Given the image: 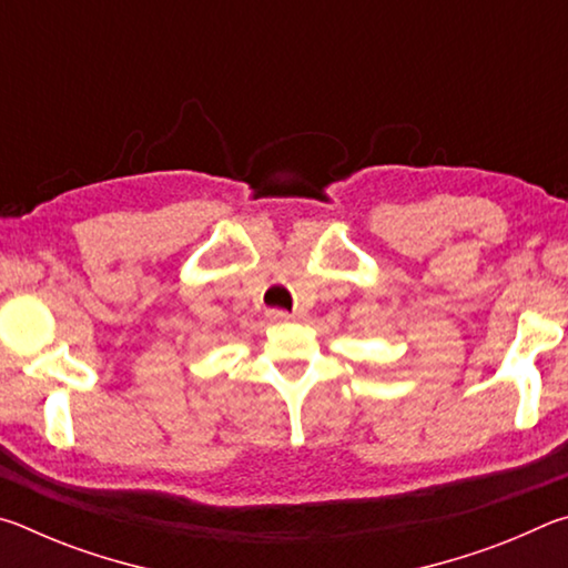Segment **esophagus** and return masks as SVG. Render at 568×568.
Wrapping results in <instances>:
<instances>
[{
  "mask_svg": "<svg viewBox=\"0 0 568 568\" xmlns=\"http://www.w3.org/2000/svg\"><path fill=\"white\" fill-rule=\"evenodd\" d=\"M267 318H271L273 323H287V321H295L297 315L287 313V311H267Z\"/></svg>",
  "mask_w": 568,
  "mask_h": 568,
  "instance_id": "obj_1",
  "label": "esophagus"
}]
</instances>
